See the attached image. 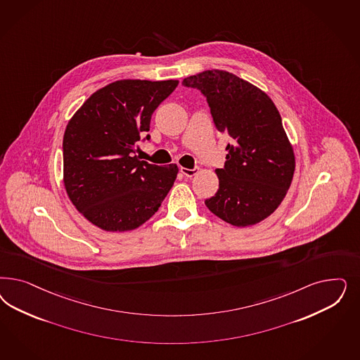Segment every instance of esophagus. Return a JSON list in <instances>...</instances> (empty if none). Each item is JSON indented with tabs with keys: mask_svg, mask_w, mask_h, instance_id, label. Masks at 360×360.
<instances>
[{
	"mask_svg": "<svg viewBox=\"0 0 360 360\" xmlns=\"http://www.w3.org/2000/svg\"><path fill=\"white\" fill-rule=\"evenodd\" d=\"M180 172L184 174L186 177H193V176H195V174H198V167H195L193 169H188V168L181 167V168H180Z\"/></svg>",
	"mask_w": 360,
	"mask_h": 360,
	"instance_id": "1",
	"label": "esophagus"
}]
</instances>
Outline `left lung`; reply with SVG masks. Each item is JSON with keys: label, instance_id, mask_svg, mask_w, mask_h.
Listing matches in <instances>:
<instances>
[{"label": "left lung", "instance_id": "1", "mask_svg": "<svg viewBox=\"0 0 360 360\" xmlns=\"http://www.w3.org/2000/svg\"><path fill=\"white\" fill-rule=\"evenodd\" d=\"M183 84L202 93L214 126L231 136L225 165L216 169L219 191L205 205L234 226L265 220L286 196L295 169L277 107L255 84L222 70L202 71Z\"/></svg>", "mask_w": 360, "mask_h": 360}]
</instances>
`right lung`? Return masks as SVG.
I'll return each instance as SVG.
<instances>
[{
  "label": "right lung",
  "mask_w": 360,
  "mask_h": 360,
  "mask_svg": "<svg viewBox=\"0 0 360 360\" xmlns=\"http://www.w3.org/2000/svg\"><path fill=\"white\" fill-rule=\"evenodd\" d=\"M177 84L172 79L112 82L70 119L63 135V183L74 207L98 228L136 229L174 186L176 164H150L135 152L140 136L150 131L153 111Z\"/></svg>",
  "instance_id": "add662e5"
}]
</instances>
